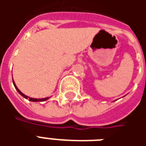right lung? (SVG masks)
I'll return each mask as SVG.
<instances>
[{
	"label": "right lung",
	"instance_id": "1",
	"mask_svg": "<svg viewBox=\"0 0 146 146\" xmlns=\"http://www.w3.org/2000/svg\"><path fill=\"white\" fill-rule=\"evenodd\" d=\"M12 81H13V80H12ZM13 84H14L15 88V89L17 90L18 92H19V94H20V95H22L23 97H24V98H29V100H30V101H31V102H44V101H46V100H48V98H39V99H38V98H29L28 96H27V95H25L23 94V93H22V92H21L19 90V88H18L17 87H16V85H15V84L14 81H13Z\"/></svg>",
	"mask_w": 146,
	"mask_h": 146
}]
</instances>
